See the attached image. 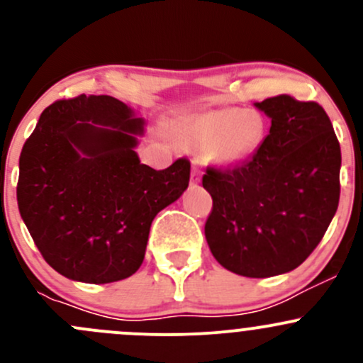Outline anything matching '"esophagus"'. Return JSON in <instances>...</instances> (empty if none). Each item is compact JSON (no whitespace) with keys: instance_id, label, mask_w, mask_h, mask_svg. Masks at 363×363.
Returning a JSON list of instances; mask_svg holds the SVG:
<instances>
[{"instance_id":"obj_1","label":"esophagus","mask_w":363,"mask_h":363,"mask_svg":"<svg viewBox=\"0 0 363 363\" xmlns=\"http://www.w3.org/2000/svg\"><path fill=\"white\" fill-rule=\"evenodd\" d=\"M200 179H202V174H200V168H196L193 164V170H191V184H199Z\"/></svg>"}]
</instances>
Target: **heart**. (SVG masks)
<instances>
[{
	"instance_id": "1",
	"label": "heart",
	"mask_w": 363,
	"mask_h": 363,
	"mask_svg": "<svg viewBox=\"0 0 363 363\" xmlns=\"http://www.w3.org/2000/svg\"><path fill=\"white\" fill-rule=\"evenodd\" d=\"M174 137L181 147L203 152L207 163L235 168L258 155L267 138V121L256 108H211L179 121Z\"/></svg>"
}]
</instances>
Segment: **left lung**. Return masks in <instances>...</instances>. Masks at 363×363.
Here are the masks:
<instances>
[{
	"label": "left lung",
	"instance_id": "left-lung-1",
	"mask_svg": "<svg viewBox=\"0 0 363 363\" xmlns=\"http://www.w3.org/2000/svg\"><path fill=\"white\" fill-rule=\"evenodd\" d=\"M270 117L258 155L235 168H207L212 196L205 239L219 265L246 277L286 274L320 244L339 205L340 147L316 101L288 94L255 104Z\"/></svg>",
	"mask_w": 363,
	"mask_h": 363
}]
</instances>
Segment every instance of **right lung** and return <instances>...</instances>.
<instances>
[{
	"mask_svg": "<svg viewBox=\"0 0 363 363\" xmlns=\"http://www.w3.org/2000/svg\"><path fill=\"white\" fill-rule=\"evenodd\" d=\"M145 121L107 94L57 100L40 116L19 158L17 203L56 272L89 284L138 270L152 219L189 184L181 158L164 170L140 163Z\"/></svg>",
	"mask_w": 363,
	"mask_h": 363,
	"instance_id": "right-lung-1",
	"label": "right lung"
}]
</instances>
